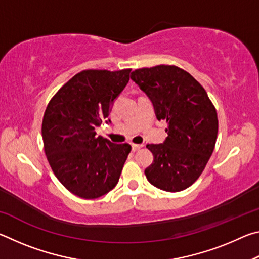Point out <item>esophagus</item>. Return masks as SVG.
<instances>
[{
    "instance_id": "esophagus-1",
    "label": "esophagus",
    "mask_w": 259,
    "mask_h": 259,
    "mask_svg": "<svg viewBox=\"0 0 259 259\" xmlns=\"http://www.w3.org/2000/svg\"><path fill=\"white\" fill-rule=\"evenodd\" d=\"M142 147H143V145H139V144H131V148H133L134 152L140 150Z\"/></svg>"
}]
</instances>
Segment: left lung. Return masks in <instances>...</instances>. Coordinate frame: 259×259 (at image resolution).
Returning <instances> with one entry per match:
<instances>
[{"label": "left lung", "mask_w": 259, "mask_h": 259, "mask_svg": "<svg viewBox=\"0 0 259 259\" xmlns=\"http://www.w3.org/2000/svg\"><path fill=\"white\" fill-rule=\"evenodd\" d=\"M131 80L153 104L157 120L168 123V137L146 147L154 160L147 181L166 192L190 187L211 156L218 133L217 113L203 87L184 69L159 65L136 69Z\"/></svg>", "instance_id": "1"}]
</instances>
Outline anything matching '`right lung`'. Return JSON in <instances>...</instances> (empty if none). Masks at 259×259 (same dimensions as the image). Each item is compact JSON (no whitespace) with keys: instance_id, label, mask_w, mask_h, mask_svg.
<instances>
[{"instance_id":"right-lung-1","label":"right lung","mask_w":259,"mask_h":259,"mask_svg":"<svg viewBox=\"0 0 259 259\" xmlns=\"http://www.w3.org/2000/svg\"><path fill=\"white\" fill-rule=\"evenodd\" d=\"M130 72L82 71L47 106L42 122L47 159L58 181L82 199H97L113 190L131 151L129 144H113L96 135L129 82Z\"/></svg>"}]
</instances>
